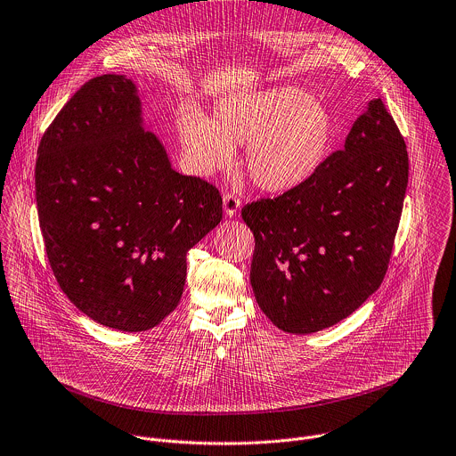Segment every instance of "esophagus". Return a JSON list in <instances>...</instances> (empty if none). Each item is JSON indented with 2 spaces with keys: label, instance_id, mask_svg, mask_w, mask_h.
<instances>
[{
  "label": "esophagus",
  "instance_id": "1",
  "mask_svg": "<svg viewBox=\"0 0 456 456\" xmlns=\"http://www.w3.org/2000/svg\"><path fill=\"white\" fill-rule=\"evenodd\" d=\"M240 208H241V202H240V199L236 195L224 193V211H225V216H229V218L236 216Z\"/></svg>",
  "mask_w": 456,
  "mask_h": 456
}]
</instances>
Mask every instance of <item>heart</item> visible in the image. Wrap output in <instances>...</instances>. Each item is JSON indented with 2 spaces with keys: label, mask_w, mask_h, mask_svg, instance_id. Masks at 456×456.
I'll return each mask as SVG.
<instances>
[{
  "label": "heart",
  "mask_w": 456,
  "mask_h": 456,
  "mask_svg": "<svg viewBox=\"0 0 456 456\" xmlns=\"http://www.w3.org/2000/svg\"><path fill=\"white\" fill-rule=\"evenodd\" d=\"M183 156L193 174L227 170L234 147L247 145L245 167L254 184L282 193L307 181L327 156L334 118L297 86H273L220 99L211 118L188 111L177 120Z\"/></svg>",
  "instance_id": "heart-1"
}]
</instances>
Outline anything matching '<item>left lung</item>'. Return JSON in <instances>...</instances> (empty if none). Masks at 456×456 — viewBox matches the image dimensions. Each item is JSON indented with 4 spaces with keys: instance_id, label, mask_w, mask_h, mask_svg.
<instances>
[{
    "instance_id": "obj_1",
    "label": "left lung",
    "mask_w": 456,
    "mask_h": 456,
    "mask_svg": "<svg viewBox=\"0 0 456 456\" xmlns=\"http://www.w3.org/2000/svg\"><path fill=\"white\" fill-rule=\"evenodd\" d=\"M407 183L405 140L382 99H373L345 147L307 181L241 209L256 238L254 297L275 327L320 332L380 288Z\"/></svg>"
}]
</instances>
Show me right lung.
<instances>
[{"instance_id": "right-lung-1", "label": "right lung", "mask_w": 456, "mask_h": 456, "mask_svg": "<svg viewBox=\"0 0 456 456\" xmlns=\"http://www.w3.org/2000/svg\"><path fill=\"white\" fill-rule=\"evenodd\" d=\"M37 156L38 224L61 291L99 325H159L181 300L188 250L222 220L218 190L172 168L122 74L85 83Z\"/></svg>"}]
</instances>
